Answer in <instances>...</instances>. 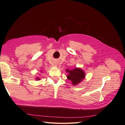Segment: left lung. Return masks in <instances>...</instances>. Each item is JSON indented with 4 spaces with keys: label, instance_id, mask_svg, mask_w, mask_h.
<instances>
[{
    "label": "left lung",
    "instance_id": "1",
    "mask_svg": "<svg viewBox=\"0 0 125 125\" xmlns=\"http://www.w3.org/2000/svg\"><path fill=\"white\" fill-rule=\"evenodd\" d=\"M69 74L67 75V78L73 82V85H76L80 83L85 77L84 71L80 68H74L73 70H67Z\"/></svg>",
    "mask_w": 125,
    "mask_h": 125
}]
</instances>
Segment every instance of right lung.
I'll use <instances>...</instances> for the list:
<instances>
[{
  "label": "right lung",
  "instance_id": "right-lung-1",
  "mask_svg": "<svg viewBox=\"0 0 125 125\" xmlns=\"http://www.w3.org/2000/svg\"><path fill=\"white\" fill-rule=\"evenodd\" d=\"M36 79H38V80H40V79H39V78H36Z\"/></svg>",
  "mask_w": 125,
  "mask_h": 125
}]
</instances>
